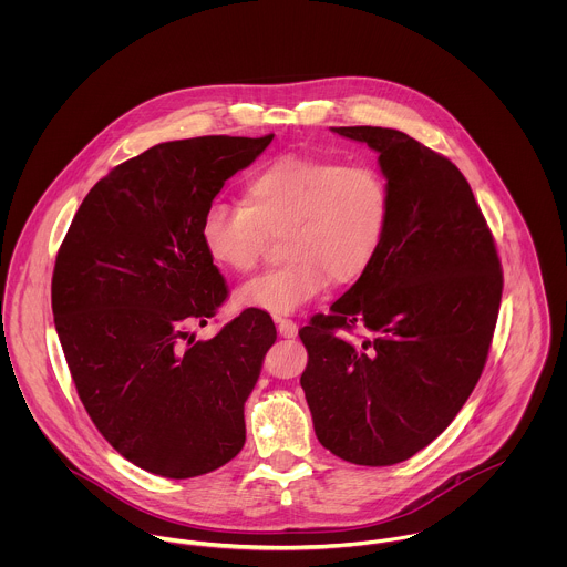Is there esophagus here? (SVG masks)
<instances>
[{"instance_id":"esophagus-1","label":"esophagus","mask_w":567,"mask_h":567,"mask_svg":"<svg viewBox=\"0 0 567 567\" xmlns=\"http://www.w3.org/2000/svg\"><path fill=\"white\" fill-rule=\"evenodd\" d=\"M277 321V331L284 336V338H292V336H297V323L295 321H290V319H275Z\"/></svg>"}]
</instances>
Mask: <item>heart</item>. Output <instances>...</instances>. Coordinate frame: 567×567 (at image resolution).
I'll use <instances>...</instances> for the list:
<instances>
[{
	"mask_svg": "<svg viewBox=\"0 0 567 567\" xmlns=\"http://www.w3.org/2000/svg\"><path fill=\"white\" fill-rule=\"evenodd\" d=\"M389 214V183L373 165L279 157L246 178L243 203H209L200 240L218 266L244 275L268 238L284 234L286 261L236 295L243 308L284 317L321 297L331 279L358 281L384 244Z\"/></svg>",
	"mask_w": 567,
	"mask_h": 567,
	"instance_id": "heart-1",
	"label": "heart"
}]
</instances>
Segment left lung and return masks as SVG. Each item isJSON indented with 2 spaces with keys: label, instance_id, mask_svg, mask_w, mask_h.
<instances>
[{
  "label": "left lung",
  "instance_id": "8db88e82",
  "mask_svg": "<svg viewBox=\"0 0 567 567\" xmlns=\"http://www.w3.org/2000/svg\"><path fill=\"white\" fill-rule=\"evenodd\" d=\"M331 131L380 155L391 214L371 268L299 329L301 386L323 447L386 467L430 445L478 384L502 268L474 192L447 157L395 128ZM355 326L365 336L349 339Z\"/></svg>",
  "mask_w": 567,
  "mask_h": 567
}]
</instances>
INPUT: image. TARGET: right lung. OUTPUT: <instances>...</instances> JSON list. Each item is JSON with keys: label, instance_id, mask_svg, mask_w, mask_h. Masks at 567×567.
<instances>
[{"label": "right lung", "instance_id": "add662e5", "mask_svg": "<svg viewBox=\"0 0 567 567\" xmlns=\"http://www.w3.org/2000/svg\"><path fill=\"white\" fill-rule=\"evenodd\" d=\"M272 137L178 140L120 163L56 255L52 312L82 405L126 461L163 478L209 474L243 450L244 402L275 323L248 308L209 340L187 327L229 295L203 214Z\"/></svg>", "mask_w": 567, "mask_h": 567}]
</instances>
